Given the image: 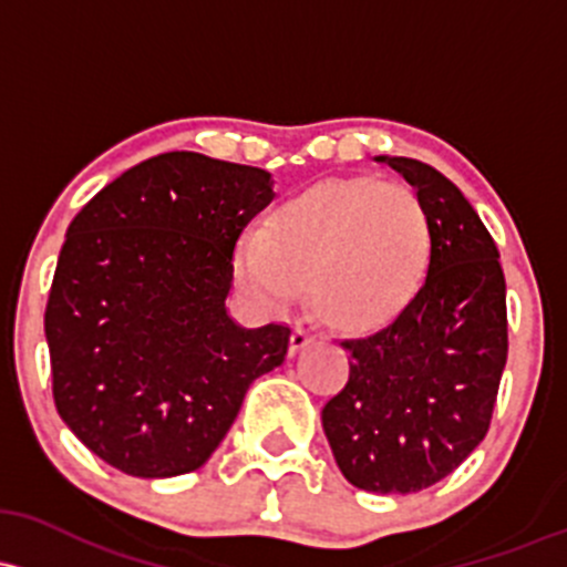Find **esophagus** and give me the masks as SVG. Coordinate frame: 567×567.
<instances>
[{
  "mask_svg": "<svg viewBox=\"0 0 567 567\" xmlns=\"http://www.w3.org/2000/svg\"><path fill=\"white\" fill-rule=\"evenodd\" d=\"M312 341H315V333L312 331H307V328L296 326L293 333H290V354L301 352L303 347H309V344H312Z\"/></svg>",
  "mask_w": 567,
  "mask_h": 567,
  "instance_id": "34e87169",
  "label": "esophagus"
}]
</instances>
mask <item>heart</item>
I'll return each mask as SVG.
<instances>
[{
    "label": "heart",
    "instance_id": "b5f03b06",
    "mask_svg": "<svg viewBox=\"0 0 567 567\" xmlns=\"http://www.w3.org/2000/svg\"><path fill=\"white\" fill-rule=\"evenodd\" d=\"M431 226L420 198L398 183L344 179L290 198L236 250L241 293L266 312L303 296L333 326L360 328L401 309L420 285Z\"/></svg>",
    "mask_w": 567,
    "mask_h": 567
}]
</instances>
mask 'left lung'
Wrapping results in <instances>:
<instances>
[{"label": "left lung", "mask_w": 567, "mask_h": 567, "mask_svg": "<svg viewBox=\"0 0 567 567\" xmlns=\"http://www.w3.org/2000/svg\"><path fill=\"white\" fill-rule=\"evenodd\" d=\"M416 190L431 226L425 279L352 354L344 390L322 409L336 465L365 493H420L450 476L493 416L506 369V279L476 209L452 179L401 155H374Z\"/></svg>", "instance_id": "left-lung-1"}]
</instances>
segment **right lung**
I'll return each instance as SVG.
<instances>
[{
  "mask_svg": "<svg viewBox=\"0 0 567 567\" xmlns=\"http://www.w3.org/2000/svg\"><path fill=\"white\" fill-rule=\"evenodd\" d=\"M274 198L266 169L174 151L104 185L66 228L45 309L61 420L112 468H202L290 328L228 315L234 250Z\"/></svg>",
  "mask_w": 567,
  "mask_h": 567,
  "instance_id": "right-lung-1",
  "label": "right lung"
}]
</instances>
